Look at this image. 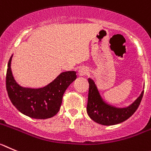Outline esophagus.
I'll list each match as a JSON object with an SVG mask.
<instances>
[{
  "mask_svg": "<svg viewBox=\"0 0 151 151\" xmlns=\"http://www.w3.org/2000/svg\"><path fill=\"white\" fill-rule=\"evenodd\" d=\"M88 74V70L86 68H81L79 70V75L80 76H84Z\"/></svg>",
  "mask_w": 151,
  "mask_h": 151,
  "instance_id": "34e87169",
  "label": "esophagus"
}]
</instances>
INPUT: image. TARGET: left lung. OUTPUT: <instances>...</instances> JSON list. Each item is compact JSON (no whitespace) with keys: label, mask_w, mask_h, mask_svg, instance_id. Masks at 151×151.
I'll return each instance as SVG.
<instances>
[{"label":"left lung","mask_w":151,"mask_h":151,"mask_svg":"<svg viewBox=\"0 0 151 151\" xmlns=\"http://www.w3.org/2000/svg\"><path fill=\"white\" fill-rule=\"evenodd\" d=\"M88 81L89 87L86 111L93 121L104 126L118 124L129 119L138 108L143 97L144 91H142L139 97L131 105L123 108H116L103 100L93 80L89 78Z\"/></svg>","instance_id":"left-lung-1"}]
</instances>
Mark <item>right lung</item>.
I'll list each match as a JSON object with an SVG mask.
<instances>
[{"instance_id": "add662e5", "label": "right lung", "mask_w": 151, "mask_h": 151, "mask_svg": "<svg viewBox=\"0 0 151 151\" xmlns=\"http://www.w3.org/2000/svg\"><path fill=\"white\" fill-rule=\"evenodd\" d=\"M7 65L6 86L8 96L19 111L34 119H44L55 116L60 109L63 95L77 78L76 71H65L43 88L32 89L19 85L13 76L11 61Z\"/></svg>"}]
</instances>
